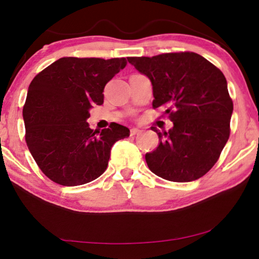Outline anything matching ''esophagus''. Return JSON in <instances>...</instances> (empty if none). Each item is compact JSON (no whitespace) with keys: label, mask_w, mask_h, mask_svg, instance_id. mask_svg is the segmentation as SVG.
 Wrapping results in <instances>:
<instances>
[{"label":"esophagus","mask_w":259,"mask_h":259,"mask_svg":"<svg viewBox=\"0 0 259 259\" xmlns=\"http://www.w3.org/2000/svg\"><path fill=\"white\" fill-rule=\"evenodd\" d=\"M131 136H137V134H139V133H141V131L140 130H138V128H131Z\"/></svg>","instance_id":"1"}]
</instances>
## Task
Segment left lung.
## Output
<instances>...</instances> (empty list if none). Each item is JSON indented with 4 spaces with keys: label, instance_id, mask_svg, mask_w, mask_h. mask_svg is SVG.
Returning <instances> with one entry per match:
<instances>
[{
    "label": "left lung",
    "instance_id": "left-lung-1",
    "mask_svg": "<svg viewBox=\"0 0 259 259\" xmlns=\"http://www.w3.org/2000/svg\"><path fill=\"white\" fill-rule=\"evenodd\" d=\"M127 60L150 79L153 108H165L173 122L164 133L152 127L160 143L145 155L148 168L169 182L199 179L217 162L230 137L233 104L224 74L190 52Z\"/></svg>",
    "mask_w": 259,
    "mask_h": 259
}]
</instances>
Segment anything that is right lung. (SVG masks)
Masks as SVG:
<instances>
[{
  "label": "right lung",
  "mask_w": 259,
  "mask_h": 259,
  "mask_svg": "<svg viewBox=\"0 0 259 259\" xmlns=\"http://www.w3.org/2000/svg\"><path fill=\"white\" fill-rule=\"evenodd\" d=\"M126 59L61 58L29 84L23 120L34 160L49 179L63 186L83 185L106 171L111 148L130 137L127 127L92 130L90 109L104 104L106 83Z\"/></svg>",
  "instance_id": "add662e5"
}]
</instances>
